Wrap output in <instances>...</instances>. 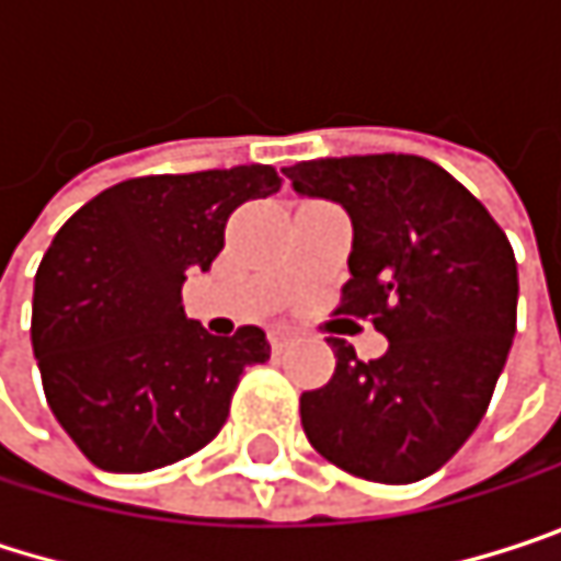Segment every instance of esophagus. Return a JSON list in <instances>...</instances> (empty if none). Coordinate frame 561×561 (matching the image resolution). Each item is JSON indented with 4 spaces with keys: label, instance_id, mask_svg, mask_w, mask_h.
<instances>
[{
    "label": "esophagus",
    "instance_id": "34e87169",
    "mask_svg": "<svg viewBox=\"0 0 561 561\" xmlns=\"http://www.w3.org/2000/svg\"><path fill=\"white\" fill-rule=\"evenodd\" d=\"M270 344H273V351H276V354H282V351L291 344V334H288V331H282V328H273V331H270Z\"/></svg>",
    "mask_w": 561,
    "mask_h": 561
}]
</instances>
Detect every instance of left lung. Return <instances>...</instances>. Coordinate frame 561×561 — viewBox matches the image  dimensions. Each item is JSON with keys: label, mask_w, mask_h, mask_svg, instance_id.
<instances>
[{"label": "left lung", "mask_w": 561, "mask_h": 561, "mask_svg": "<svg viewBox=\"0 0 561 561\" xmlns=\"http://www.w3.org/2000/svg\"><path fill=\"white\" fill-rule=\"evenodd\" d=\"M354 224L351 279L334 314L387 334L380 360L331 337L334 377L301 392V428L354 478L412 484L481 425L516 334V260L488 207L419 156H347L285 169Z\"/></svg>", "instance_id": "obj_1"}]
</instances>
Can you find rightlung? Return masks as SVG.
I'll return each mask as SVG.
<instances>
[{
  "label": "right lung",
  "mask_w": 561,
  "mask_h": 561,
  "mask_svg": "<svg viewBox=\"0 0 561 561\" xmlns=\"http://www.w3.org/2000/svg\"><path fill=\"white\" fill-rule=\"evenodd\" d=\"M282 187L273 165L146 174L87 201L35 276L32 347L48 405L103 471L142 474L201 451L247 367L270 360L256 324L214 337L181 285L224 250L230 214Z\"/></svg>",
  "instance_id": "right-lung-1"
}]
</instances>
